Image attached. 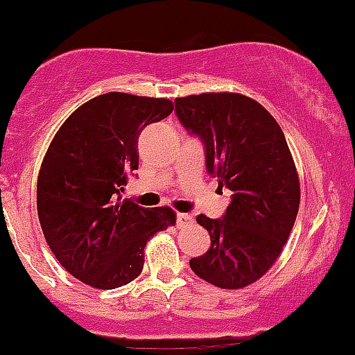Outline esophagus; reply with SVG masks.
<instances>
[{
  "label": "esophagus",
  "mask_w": 355,
  "mask_h": 355,
  "mask_svg": "<svg viewBox=\"0 0 355 355\" xmlns=\"http://www.w3.org/2000/svg\"><path fill=\"white\" fill-rule=\"evenodd\" d=\"M192 222H194V218H192L191 215H187V213H178L177 215V225L178 227H187V225H191Z\"/></svg>",
  "instance_id": "obj_1"
}]
</instances>
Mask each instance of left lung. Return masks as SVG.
Returning <instances> with one entry per match:
<instances>
[{"mask_svg":"<svg viewBox=\"0 0 355 355\" xmlns=\"http://www.w3.org/2000/svg\"><path fill=\"white\" fill-rule=\"evenodd\" d=\"M178 121L205 144L206 170L232 191L222 218L198 215L211 246L191 258L206 283L239 290L260 279L283 251L300 206V182L270 112L241 94L175 98Z\"/></svg>","mask_w":355,"mask_h":355,"instance_id":"left-lung-1","label":"left lung"}]
</instances>
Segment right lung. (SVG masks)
<instances>
[{"label": "right lung", "instance_id": "right-lung-1", "mask_svg": "<svg viewBox=\"0 0 355 355\" xmlns=\"http://www.w3.org/2000/svg\"><path fill=\"white\" fill-rule=\"evenodd\" d=\"M171 111L168 98L98 95L65 119L44 154L36 194L41 229L62 267L88 286L132 283L147 241L177 220L168 206L121 201L128 175L139 170V135Z\"/></svg>", "mask_w": 355, "mask_h": 355}]
</instances>
